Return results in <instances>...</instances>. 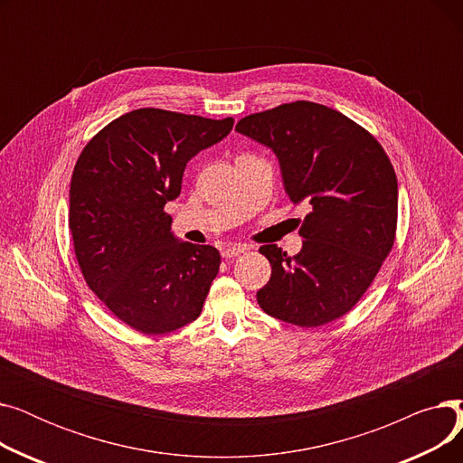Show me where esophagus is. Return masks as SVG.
Here are the masks:
<instances>
[{"instance_id":"obj_1","label":"esophagus","mask_w":463,"mask_h":463,"mask_svg":"<svg viewBox=\"0 0 463 463\" xmlns=\"http://www.w3.org/2000/svg\"><path fill=\"white\" fill-rule=\"evenodd\" d=\"M246 250H248L246 246L234 244V246H229V248H225V250L222 251V255H223L225 259H232V257H238V255H241V253H244Z\"/></svg>"}]
</instances>
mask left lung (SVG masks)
Here are the masks:
<instances>
[{"label": "left lung", "mask_w": 463, "mask_h": 463, "mask_svg": "<svg viewBox=\"0 0 463 463\" xmlns=\"http://www.w3.org/2000/svg\"><path fill=\"white\" fill-rule=\"evenodd\" d=\"M236 131L270 148L285 193L309 203L298 255L276 244L259 251L272 276L259 306L297 326H323L366 293L391 253L398 182L381 144L353 119L319 103L297 101L241 118Z\"/></svg>", "instance_id": "8db88e82"}]
</instances>
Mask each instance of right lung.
Instances as JSON below:
<instances>
[{"label": "right lung", "mask_w": 463, "mask_h": 463, "mask_svg": "<svg viewBox=\"0 0 463 463\" xmlns=\"http://www.w3.org/2000/svg\"><path fill=\"white\" fill-rule=\"evenodd\" d=\"M232 124L131 110L86 144L72 170L69 231L82 276L138 332H173L203 311L222 255L178 240L165 204L180 197L189 159L223 140Z\"/></svg>", "instance_id": "add662e5"}]
</instances>
